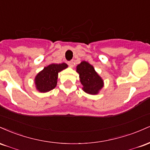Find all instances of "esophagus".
<instances>
[{"label": "esophagus", "mask_w": 150, "mask_h": 150, "mask_svg": "<svg viewBox=\"0 0 150 150\" xmlns=\"http://www.w3.org/2000/svg\"><path fill=\"white\" fill-rule=\"evenodd\" d=\"M68 65H69V66L70 67V68H73V66H74V62H73V61H71L68 62Z\"/></svg>", "instance_id": "esophagus-1"}]
</instances>
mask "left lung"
<instances>
[{
    "mask_svg": "<svg viewBox=\"0 0 150 150\" xmlns=\"http://www.w3.org/2000/svg\"><path fill=\"white\" fill-rule=\"evenodd\" d=\"M76 72L79 74L84 92L92 95L99 94L104 87V80L96 72L93 65L87 61H82L77 65Z\"/></svg>",
    "mask_w": 150,
    "mask_h": 150,
    "instance_id": "1",
    "label": "left lung"
}]
</instances>
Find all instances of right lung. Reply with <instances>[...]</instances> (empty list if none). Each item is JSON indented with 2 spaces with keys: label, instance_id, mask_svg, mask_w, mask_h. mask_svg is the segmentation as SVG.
Returning <instances> with one entry per match:
<instances>
[{
  "label": "right lung",
  "instance_id": "right-lung-1",
  "mask_svg": "<svg viewBox=\"0 0 150 150\" xmlns=\"http://www.w3.org/2000/svg\"><path fill=\"white\" fill-rule=\"evenodd\" d=\"M68 67V65L65 63L60 64L51 63L44 67V69L41 70L34 78V84L37 90L39 92L45 93L54 89L57 85L58 73Z\"/></svg>",
  "mask_w": 150,
  "mask_h": 150
}]
</instances>
